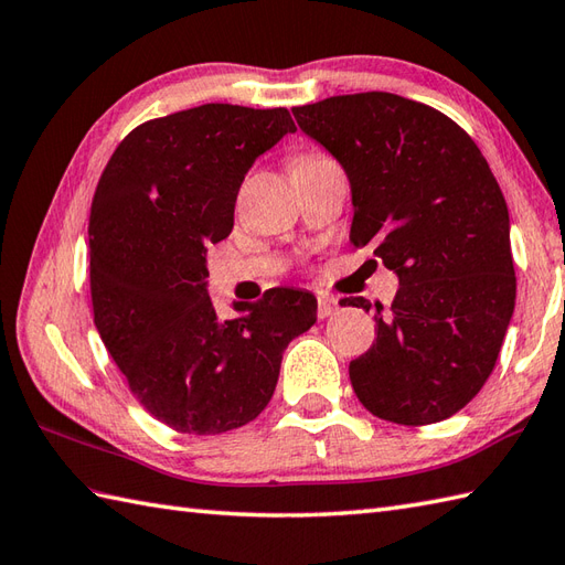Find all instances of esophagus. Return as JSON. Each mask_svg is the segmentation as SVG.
<instances>
[{
	"label": "esophagus",
	"mask_w": 565,
	"mask_h": 565,
	"mask_svg": "<svg viewBox=\"0 0 565 565\" xmlns=\"http://www.w3.org/2000/svg\"><path fill=\"white\" fill-rule=\"evenodd\" d=\"M338 299L335 297H329V295H319V311L317 315L321 317V319H326V317H331V315H335L338 311Z\"/></svg>",
	"instance_id": "34e87169"
}]
</instances>
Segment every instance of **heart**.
<instances>
[{
  "label": "heart",
  "instance_id": "1",
  "mask_svg": "<svg viewBox=\"0 0 565 565\" xmlns=\"http://www.w3.org/2000/svg\"><path fill=\"white\" fill-rule=\"evenodd\" d=\"M315 154H309V157H302V159H297V161H305V159H311Z\"/></svg>",
  "mask_w": 565,
  "mask_h": 565
}]
</instances>
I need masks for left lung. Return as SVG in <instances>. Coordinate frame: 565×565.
<instances>
[{
    "mask_svg": "<svg viewBox=\"0 0 565 565\" xmlns=\"http://www.w3.org/2000/svg\"><path fill=\"white\" fill-rule=\"evenodd\" d=\"M350 183V242L398 278L377 338L350 362L360 404L401 425L455 416L481 392L515 311L510 215L481 149L411 98L365 92L292 108ZM343 307L372 309L365 297Z\"/></svg>",
    "mask_w": 565,
    "mask_h": 565,
    "instance_id": "1",
    "label": "left lung"
}]
</instances>
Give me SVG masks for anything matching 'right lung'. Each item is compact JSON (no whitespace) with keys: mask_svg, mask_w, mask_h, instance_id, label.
I'll return each instance as SVG.
<instances>
[{"mask_svg":"<svg viewBox=\"0 0 565 565\" xmlns=\"http://www.w3.org/2000/svg\"><path fill=\"white\" fill-rule=\"evenodd\" d=\"M287 108L205 104L135 128L113 152L89 217L94 323L135 398L179 433L217 435L268 406L285 348L317 321V297L273 287L207 295V250L227 239L254 161L295 132Z\"/></svg>","mask_w":565,"mask_h":565,"instance_id":"obj_1","label":"right lung"}]
</instances>
